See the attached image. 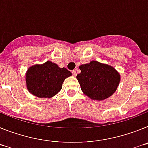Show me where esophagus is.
I'll list each match as a JSON object with an SVG mask.
<instances>
[{
  "mask_svg": "<svg viewBox=\"0 0 148 148\" xmlns=\"http://www.w3.org/2000/svg\"><path fill=\"white\" fill-rule=\"evenodd\" d=\"M71 72H72V74H73V76H74V77H76V76H77V71L73 70Z\"/></svg>",
  "mask_w": 148,
  "mask_h": 148,
  "instance_id": "34e87169",
  "label": "esophagus"
}]
</instances>
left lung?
I'll list each match as a JSON object with an SVG mask.
<instances>
[{
  "mask_svg": "<svg viewBox=\"0 0 148 148\" xmlns=\"http://www.w3.org/2000/svg\"><path fill=\"white\" fill-rule=\"evenodd\" d=\"M77 79L84 95L94 101H103L115 93L121 75L114 67L92 60L79 67Z\"/></svg>",
  "mask_w": 148,
  "mask_h": 148,
  "instance_id": "obj_1",
  "label": "left lung"
}]
</instances>
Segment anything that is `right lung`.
<instances>
[{
    "label": "right lung",
    "instance_id": "1",
    "mask_svg": "<svg viewBox=\"0 0 148 148\" xmlns=\"http://www.w3.org/2000/svg\"><path fill=\"white\" fill-rule=\"evenodd\" d=\"M71 72L65 68L47 61L36 64L27 69L25 74L26 86L29 92L41 98H51L60 92L62 83Z\"/></svg>",
    "mask_w": 148,
    "mask_h": 148
}]
</instances>
